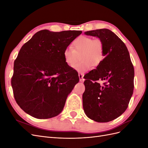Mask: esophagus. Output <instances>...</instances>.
<instances>
[{"instance_id": "34e87169", "label": "esophagus", "mask_w": 148, "mask_h": 148, "mask_svg": "<svg viewBox=\"0 0 148 148\" xmlns=\"http://www.w3.org/2000/svg\"><path fill=\"white\" fill-rule=\"evenodd\" d=\"M78 76H79V81H80V82H83L84 78H83V74H82V73H79V74H78Z\"/></svg>"}]
</instances>
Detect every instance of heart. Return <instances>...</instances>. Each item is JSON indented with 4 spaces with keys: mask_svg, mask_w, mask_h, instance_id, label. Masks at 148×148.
Listing matches in <instances>:
<instances>
[{
    "mask_svg": "<svg viewBox=\"0 0 148 148\" xmlns=\"http://www.w3.org/2000/svg\"><path fill=\"white\" fill-rule=\"evenodd\" d=\"M104 44L100 39L80 36L74 40L72 48L65 49L63 56L67 65L73 66L75 70L84 73L90 70L92 66L100 65L104 59ZM80 55L82 62L76 64Z\"/></svg>",
    "mask_w": 148,
    "mask_h": 148,
    "instance_id": "b5f03b06",
    "label": "heart"
}]
</instances>
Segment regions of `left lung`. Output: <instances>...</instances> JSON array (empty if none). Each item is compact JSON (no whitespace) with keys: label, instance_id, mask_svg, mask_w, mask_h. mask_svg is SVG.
Listing matches in <instances>:
<instances>
[{"label":"left lung","instance_id":"obj_1","mask_svg":"<svg viewBox=\"0 0 148 148\" xmlns=\"http://www.w3.org/2000/svg\"><path fill=\"white\" fill-rule=\"evenodd\" d=\"M84 34L101 40L105 57L96 69L84 76L83 109L95 122H108L127 109L133 92L134 68L127 47L112 31L104 28Z\"/></svg>","mask_w":148,"mask_h":148}]
</instances>
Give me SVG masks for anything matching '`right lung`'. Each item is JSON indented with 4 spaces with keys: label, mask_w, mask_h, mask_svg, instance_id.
<instances>
[{
    "label": "right lung",
    "mask_w": 148,
    "mask_h": 148,
    "mask_svg": "<svg viewBox=\"0 0 148 148\" xmlns=\"http://www.w3.org/2000/svg\"><path fill=\"white\" fill-rule=\"evenodd\" d=\"M82 33L44 29L21 47L11 83L16 103L26 114L46 119L63 110L67 97L79 82L78 75L66 64L63 53Z\"/></svg>",
    "instance_id": "right-lung-1"
}]
</instances>
